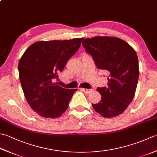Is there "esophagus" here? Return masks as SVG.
Here are the masks:
<instances>
[{
	"mask_svg": "<svg viewBox=\"0 0 157 157\" xmlns=\"http://www.w3.org/2000/svg\"><path fill=\"white\" fill-rule=\"evenodd\" d=\"M81 90H82L83 92H84V93H85L86 94L90 93L93 90V89H89V88H81Z\"/></svg>",
	"mask_w": 157,
	"mask_h": 157,
	"instance_id": "34e87169",
	"label": "esophagus"
}]
</instances>
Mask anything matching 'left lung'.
<instances>
[{
    "mask_svg": "<svg viewBox=\"0 0 157 157\" xmlns=\"http://www.w3.org/2000/svg\"><path fill=\"white\" fill-rule=\"evenodd\" d=\"M98 69L105 70L107 87L97 88L101 95L94 109L105 118L121 114L136 93L139 78L138 58L134 49L124 40L111 36H94L82 42Z\"/></svg>",
    "mask_w": 157,
    "mask_h": 157,
    "instance_id": "left-lung-1",
    "label": "left lung"
}]
</instances>
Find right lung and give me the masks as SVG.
Masks as SVG:
<instances>
[{
	"instance_id": "add662e5",
	"label": "right lung",
	"mask_w": 157,
	"mask_h": 157,
	"mask_svg": "<svg viewBox=\"0 0 157 157\" xmlns=\"http://www.w3.org/2000/svg\"><path fill=\"white\" fill-rule=\"evenodd\" d=\"M83 39L35 42L20 58L18 71L24 96L30 107L42 117L56 118L68 109L78 89L64 88L54 81Z\"/></svg>"
}]
</instances>
